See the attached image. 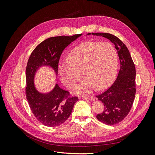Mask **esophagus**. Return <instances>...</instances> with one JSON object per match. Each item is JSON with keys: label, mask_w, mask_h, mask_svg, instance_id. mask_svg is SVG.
Masks as SVG:
<instances>
[{"label": "esophagus", "mask_w": 155, "mask_h": 155, "mask_svg": "<svg viewBox=\"0 0 155 155\" xmlns=\"http://www.w3.org/2000/svg\"><path fill=\"white\" fill-rule=\"evenodd\" d=\"M82 98L84 100H89L91 101H93L94 100V98L93 96H82Z\"/></svg>", "instance_id": "1"}]
</instances>
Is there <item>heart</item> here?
I'll use <instances>...</instances> for the list:
<instances>
[{
  "mask_svg": "<svg viewBox=\"0 0 155 155\" xmlns=\"http://www.w3.org/2000/svg\"><path fill=\"white\" fill-rule=\"evenodd\" d=\"M118 53L108 43L86 42L74 48L68 58L61 61L59 72L64 86L72 88L81 79H86L77 88V92L109 87L116 76Z\"/></svg>",
  "mask_w": 155,
  "mask_h": 155,
  "instance_id": "heart-1",
  "label": "heart"
}]
</instances>
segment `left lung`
Segmentation results:
<instances>
[{
	"mask_svg": "<svg viewBox=\"0 0 155 155\" xmlns=\"http://www.w3.org/2000/svg\"><path fill=\"white\" fill-rule=\"evenodd\" d=\"M92 34L110 41L119 56L120 68L115 81L107 91L96 96L104 105V111L97 114V119L102 123L112 125L122 121L133 106L136 94L135 65L128 48L118 37L109 33Z\"/></svg>",
	"mask_w": 155,
	"mask_h": 155,
	"instance_id": "left-lung-1",
	"label": "left lung"
}]
</instances>
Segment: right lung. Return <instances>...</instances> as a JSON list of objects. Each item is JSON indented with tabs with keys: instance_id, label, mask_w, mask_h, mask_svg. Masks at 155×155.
Listing matches in <instances>:
<instances>
[{
	"instance_id": "1",
	"label": "right lung",
	"mask_w": 155,
	"mask_h": 155,
	"mask_svg": "<svg viewBox=\"0 0 155 155\" xmlns=\"http://www.w3.org/2000/svg\"><path fill=\"white\" fill-rule=\"evenodd\" d=\"M82 34L52 37L45 40L32 51L26 68V96L30 109L37 120L47 127L63 124L72 113L77 96L71 97L56 83L51 92L43 94L35 88L34 79L42 66H49L58 74L59 59L67 46Z\"/></svg>"
}]
</instances>
